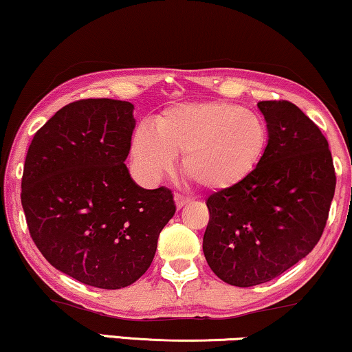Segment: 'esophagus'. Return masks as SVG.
Masks as SVG:
<instances>
[{
	"instance_id": "esophagus-1",
	"label": "esophagus",
	"mask_w": 352,
	"mask_h": 352,
	"mask_svg": "<svg viewBox=\"0 0 352 352\" xmlns=\"http://www.w3.org/2000/svg\"><path fill=\"white\" fill-rule=\"evenodd\" d=\"M187 202H189V197H186V195H181V194H175V204L177 208H182Z\"/></svg>"
}]
</instances>
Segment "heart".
Segmentation results:
<instances>
[{"instance_id":"heart-1","label":"heart","mask_w":352,"mask_h":352,"mask_svg":"<svg viewBox=\"0 0 352 352\" xmlns=\"http://www.w3.org/2000/svg\"><path fill=\"white\" fill-rule=\"evenodd\" d=\"M270 131L257 113L221 100L163 109L155 127L145 122L132 137V157L147 177H160L181 155V171L205 190L241 186L265 157Z\"/></svg>"}]
</instances>
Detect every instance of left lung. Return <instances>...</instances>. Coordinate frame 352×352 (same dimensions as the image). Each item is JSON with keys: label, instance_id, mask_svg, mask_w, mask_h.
<instances>
[{"label": "left lung", "instance_id": "obj_1", "mask_svg": "<svg viewBox=\"0 0 352 352\" xmlns=\"http://www.w3.org/2000/svg\"><path fill=\"white\" fill-rule=\"evenodd\" d=\"M270 131L254 175L207 199L204 254L228 285L280 276L316 248L335 195L331 152L318 126L286 100L258 102Z\"/></svg>", "mask_w": 352, "mask_h": 352}]
</instances>
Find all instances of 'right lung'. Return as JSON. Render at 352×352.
<instances>
[{"label":"right lung","instance_id":"obj_1","mask_svg":"<svg viewBox=\"0 0 352 352\" xmlns=\"http://www.w3.org/2000/svg\"><path fill=\"white\" fill-rule=\"evenodd\" d=\"M134 104L77 100L35 132L21 202L32 241L59 272L120 289L147 272L176 205L168 187L142 189L124 165Z\"/></svg>","mask_w":352,"mask_h":352}]
</instances>
